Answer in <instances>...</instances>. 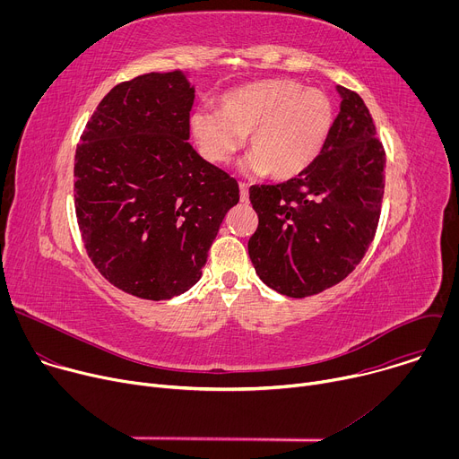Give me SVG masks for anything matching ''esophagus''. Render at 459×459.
I'll return each mask as SVG.
<instances>
[{
	"label": "esophagus",
	"instance_id": "obj_1",
	"mask_svg": "<svg viewBox=\"0 0 459 459\" xmlns=\"http://www.w3.org/2000/svg\"><path fill=\"white\" fill-rule=\"evenodd\" d=\"M239 198L241 202H248V185L247 183H239Z\"/></svg>",
	"mask_w": 459,
	"mask_h": 459
}]
</instances>
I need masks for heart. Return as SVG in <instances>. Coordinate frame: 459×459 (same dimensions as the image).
I'll return each mask as SVG.
<instances>
[{
    "mask_svg": "<svg viewBox=\"0 0 459 459\" xmlns=\"http://www.w3.org/2000/svg\"><path fill=\"white\" fill-rule=\"evenodd\" d=\"M334 125L326 94L294 80H261L221 94L220 108H195L190 130L204 156L227 163L248 134L252 152L241 161L247 174L290 179L321 154Z\"/></svg>",
    "mask_w": 459,
    "mask_h": 459,
    "instance_id": "b5f03b06",
    "label": "heart"
}]
</instances>
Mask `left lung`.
<instances>
[{
    "mask_svg": "<svg viewBox=\"0 0 459 459\" xmlns=\"http://www.w3.org/2000/svg\"><path fill=\"white\" fill-rule=\"evenodd\" d=\"M342 103L316 161L280 185H252L259 218L248 239L255 274L289 298L343 281L374 239L385 188V151L363 100L336 87Z\"/></svg>",
    "mask_w": 459,
    "mask_h": 459,
    "instance_id": "1",
    "label": "left lung"
}]
</instances>
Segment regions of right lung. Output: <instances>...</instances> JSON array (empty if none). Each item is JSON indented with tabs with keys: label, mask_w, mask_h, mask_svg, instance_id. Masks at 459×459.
Returning <instances> with one entry per match:
<instances>
[{
	"label": "right lung",
	"mask_w": 459,
	"mask_h": 459,
	"mask_svg": "<svg viewBox=\"0 0 459 459\" xmlns=\"http://www.w3.org/2000/svg\"><path fill=\"white\" fill-rule=\"evenodd\" d=\"M194 85L181 71L116 85L87 123L74 205L89 257L114 287L170 299L202 278L239 186L186 142Z\"/></svg>",
	"instance_id": "right-lung-1"
}]
</instances>
